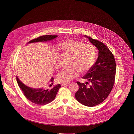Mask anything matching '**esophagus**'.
Listing matches in <instances>:
<instances>
[{
    "mask_svg": "<svg viewBox=\"0 0 134 134\" xmlns=\"http://www.w3.org/2000/svg\"><path fill=\"white\" fill-rule=\"evenodd\" d=\"M69 83H70V82H63V83H62V86H65V85H68V84H69Z\"/></svg>",
    "mask_w": 134,
    "mask_h": 134,
    "instance_id": "esophagus-1",
    "label": "esophagus"
}]
</instances>
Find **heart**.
Returning a JSON list of instances; mask_svg holds the SVG:
<instances>
[{
    "label": "heart",
    "mask_w": 134,
    "mask_h": 134,
    "mask_svg": "<svg viewBox=\"0 0 134 134\" xmlns=\"http://www.w3.org/2000/svg\"><path fill=\"white\" fill-rule=\"evenodd\" d=\"M60 50L64 51L71 55L68 66L61 69L58 74V79L62 82H68L77 76L78 72L85 73L93 65L96 59L95 47L90 44L73 38L64 39L58 45ZM53 62L57 64V55L55 51L53 53Z\"/></svg>",
    "instance_id": "b5f03b06"
}]
</instances>
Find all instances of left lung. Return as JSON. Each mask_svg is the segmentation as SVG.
Instances as JSON below:
<instances>
[{
    "instance_id": "1",
    "label": "left lung",
    "mask_w": 134,
    "mask_h": 134,
    "mask_svg": "<svg viewBox=\"0 0 134 134\" xmlns=\"http://www.w3.org/2000/svg\"><path fill=\"white\" fill-rule=\"evenodd\" d=\"M85 37L98 49V54L96 63L82 77L86 83L77 82L79 88L75 97L81 104L93 107L102 103L110 94L114 85L116 64L113 54L103 43Z\"/></svg>"
}]
</instances>
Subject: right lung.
Returning a JSON list of instances; mask_svg holds the SVG:
<instances>
[{
	"label": "right lung",
	"instance_id": "1",
	"mask_svg": "<svg viewBox=\"0 0 134 134\" xmlns=\"http://www.w3.org/2000/svg\"><path fill=\"white\" fill-rule=\"evenodd\" d=\"M57 37V36L52 35L42 36L30 41L27 44L39 42H47L53 40ZM54 79V78L52 77L49 81L52 85L53 84ZM16 80L19 88L23 92L26 97L32 103L38 105H44L52 102L55 98L58 91L61 87V85L58 84L54 86L51 89L43 88L35 89L25 85L17 76Z\"/></svg>",
	"mask_w": 134,
	"mask_h": 134
}]
</instances>
